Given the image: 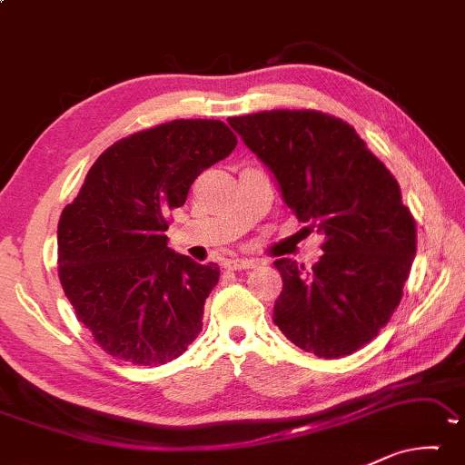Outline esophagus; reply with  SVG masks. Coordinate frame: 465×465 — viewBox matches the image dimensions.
<instances>
[{
    "instance_id": "esophagus-1",
    "label": "esophagus",
    "mask_w": 465,
    "mask_h": 465,
    "mask_svg": "<svg viewBox=\"0 0 465 465\" xmlns=\"http://www.w3.org/2000/svg\"><path fill=\"white\" fill-rule=\"evenodd\" d=\"M256 261L252 259H230L225 261V267L230 271H244V269H252Z\"/></svg>"
}]
</instances>
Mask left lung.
Masks as SVG:
<instances>
[{
  "label": "left lung",
  "instance_id": "obj_1",
  "mask_svg": "<svg viewBox=\"0 0 465 465\" xmlns=\"http://www.w3.org/2000/svg\"><path fill=\"white\" fill-rule=\"evenodd\" d=\"M227 122L275 175L304 230L325 235L312 269L275 261L283 290L272 321L304 351L350 356L391 319L414 262L416 221L400 183L335 115L272 109Z\"/></svg>",
  "mask_w": 465,
  "mask_h": 465
}]
</instances>
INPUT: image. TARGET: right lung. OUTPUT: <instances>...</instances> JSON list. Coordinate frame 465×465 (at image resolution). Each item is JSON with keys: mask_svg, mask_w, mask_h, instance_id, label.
I'll return each instance as SVG.
<instances>
[{"mask_svg": "<svg viewBox=\"0 0 465 465\" xmlns=\"http://www.w3.org/2000/svg\"><path fill=\"white\" fill-rule=\"evenodd\" d=\"M238 138L219 120H173L117 140L88 169L57 225L65 298L103 351L138 366L182 356L219 282L167 248L169 213Z\"/></svg>", "mask_w": 465, "mask_h": 465, "instance_id": "add662e5", "label": "right lung"}]
</instances>
